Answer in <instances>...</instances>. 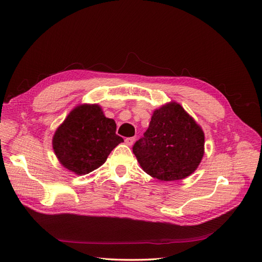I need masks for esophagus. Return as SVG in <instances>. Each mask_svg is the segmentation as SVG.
Listing matches in <instances>:
<instances>
[{
    "mask_svg": "<svg viewBox=\"0 0 262 262\" xmlns=\"http://www.w3.org/2000/svg\"><path fill=\"white\" fill-rule=\"evenodd\" d=\"M134 140H136V138H126L125 140H124V142H125V144L126 145H129V146H131L132 144H133V142H134Z\"/></svg>",
    "mask_w": 262,
    "mask_h": 262,
    "instance_id": "1",
    "label": "esophagus"
}]
</instances>
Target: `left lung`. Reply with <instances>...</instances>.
<instances>
[{
    "instance_id": "1",
    "label": "left lung",
    "mask_w": 262,
    "mask_h": 262,
    "mask_svg": "<svg viewBox=\"0 0 262 262\" xmlns=\"http://www.w3.org/2000/svg\"><path fill=\"white\" fill-rule=\"evenodd\" d=\"M143 170L161 181L184 179L196 169L204 153V133L177 102L156 109L148 129L134 143Z\"/></svg>"
}]
</instances>
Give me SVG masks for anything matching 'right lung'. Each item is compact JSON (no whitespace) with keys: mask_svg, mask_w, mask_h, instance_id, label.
<instances>
[{"mask_svg":"<svg viewBox=\"0 0 262 262\" xmlns=\"http://www.w3.org/2000/svg\"><path fill=\"white\" fill-rule=\"evenodd\" d=\"M117 125L106 118L98 105H82L70 113L52 140L60 163L77 175L98 168L110 152L123 142Z\"/></svg>","mask_w":262,"mask_h":262,"instance_id":"obj_1","label":"right lung"}]
</instances>
